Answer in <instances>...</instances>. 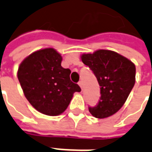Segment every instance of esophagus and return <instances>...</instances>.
<instances>
[{
	"label": "esophagus",
	"mask_w": 152,
	"mask_h": 152,
	"mask_svg": "<svg viewBox=\"0 0 152 152\" xmlns=\"http://www.w3.org/2000/svg\"><path fill=\"white\" fill-rule=\"evenodd\" d=\"M78 84H79V86H81V88L82 89V88H83V84H82V81H80L79 82H78Z\"/></svg>",
	"instance_id": "esophagus-1"
}]
</instances>
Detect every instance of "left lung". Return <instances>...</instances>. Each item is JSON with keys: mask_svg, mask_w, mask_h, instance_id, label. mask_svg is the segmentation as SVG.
<instances>
[{"mask_svg": "<svg viewBox=\"0 0 152 152\" xmlns=\"http://www.w3.org/2000/svg\"><path fill=\"white\" fill-rule=\"evenodd\" d=\"M97 77L101 97L97 104L89 107L95 118L109 117L122 107L135 82V66L127 58L111 50H100L81 55Z\"/></svg>", "mask_w": 152, "mask_h": 152, "instance_id": "1", "label": "left lung"}]
</instances>
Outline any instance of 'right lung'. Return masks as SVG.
<instances>
[{
  "label": "right lung",
  "mask_w": 152,
  "mask_h": 152,
  "mask_svg": "<svg viewBox=\"0 0 152 152\" xmlns=\"http://www.w3.org/2000/svg\"><path fill=\"white\" fill-rule=\"evenodd\" d=\"M62 57L54 49L34 52L21 63L18 77L24 95L39 112L56 116L70 104L81 87L71 81L70 69L61 66Z\"/></svg>",
  "instance_id": "add662e5"
}]
</instances>
